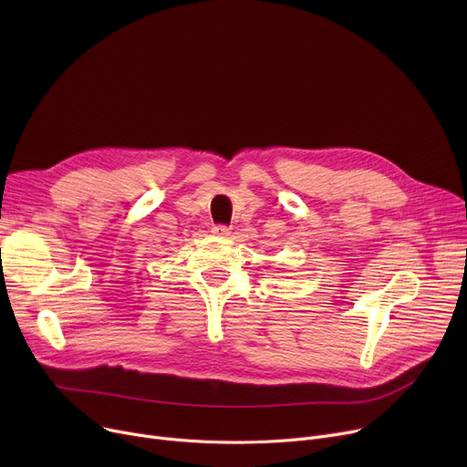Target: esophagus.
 Here are the masks:
<instances>
[{
  "label": "esophagus",
  "mask_w": 467,
  "mask_h": 467,
  "mask_svg": "<svg viewBox=\"0 0 467 467\" xmlns=\"http://www.w3.org/2000/svg\"><path fill=\"white\" fill-rule=\"evenodd\" d=\"M212 233H213V234H217V236H229V234H231V227H225V225H215V227L212 229Z\"/></svg>",
  "instance_id": "1"
}]
</instances>
